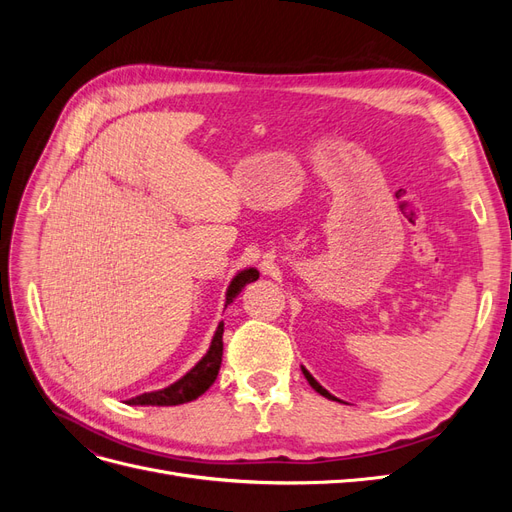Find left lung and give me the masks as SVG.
Listing matches in <instances>:
<instances>
[{
  "label": "left lung",
  "mask_w": 512,
  "mask_h": 512,
  "mask_svg": "<svg viewBox=\"0 0 512 512\" xmlns=\"http://www.w3.org/2000/svg\"><path fill=\"white\" fill-rule=\"evenodd\" d=\"M303 374H305L307 382H309V384H312V389H314L316 393H320L322 397H327V399H335V397H333V395H331V393H329L327 389H322V386H320V384H318V382L314 380V376H312V374H309V371H307V369H303Z\"/></svg>",
  "instance_id": "left-lung-1"
}]
</instances>
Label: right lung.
<instances>
[{
    "instance_id": "1",
    "label": "right lung",
    "mask_w": 512,
    "mask_h": 512,
    "mask_svg": "<svg viewBox=\"0 0 512 512\" xmlns=\"http://www.w3.org/2000/svg\"><path fill=\"white\" fill-rule=\"evenodd\" d=\"M258 280V271L256 269H245L241 271L235 280L230 282L228 292H226V305L232 303V299L237 297L241 292V288L245 284H250ZM222 335H224V322H220L218 331L213 335V342L209 352L203 356V361H200L194 369H190L188 374H185L181 380H177L175 384H170L168 389L156 391V393H143L138 397L128 399L126 404L128 406H179V404H188V401L196 399L203 395L209 386L215 382L220 374V365H222Z\"/></svg>"
}]
</instances>
